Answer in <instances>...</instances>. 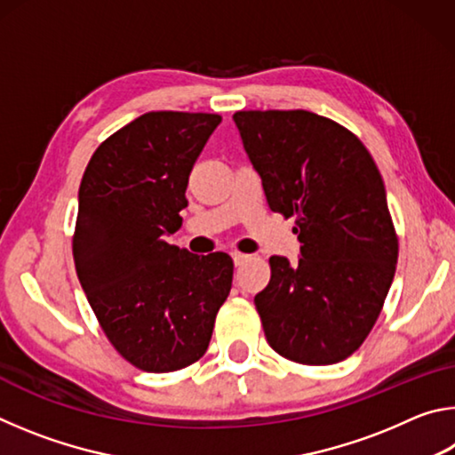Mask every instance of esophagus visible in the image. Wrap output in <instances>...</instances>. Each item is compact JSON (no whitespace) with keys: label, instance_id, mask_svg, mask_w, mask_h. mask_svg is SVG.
<instances>
[{"label":"esophagus","instance_id":"esophagus-1","mask_svg":"<svg viewBox=\"0 0 455 455\" xmlns=\"http://www.w3.org/2000/svg\"><path fill=\"white\" fill-rule=\"evenodd\" d=\"M251 257L249 255H243V252H233V260H235V265L236 267H241L243 263H246V260H249Z\"/></svg>","mask_w":455,"mask_h":455}]
</instances>
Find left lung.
I'll use <instances>...</instances> for the list:
<instances>
[{"instance_id":"obj_1","label":"left lung","mask_w":455,"mask_h":455,"mask_svg":"<svg viewBox=\"0 0 455 455\" xmlns=\"http://www.w3.org/2000/svg\"><path fill=\"white\" fill-rule=\"evenodd\" d=\"M273 212L295 217L301 257H271L255 297L267 341L303 365L347 359L379 317L397 265L383 179L355 134L307 110L236 112Z\"/></svg>"}]
</instances>
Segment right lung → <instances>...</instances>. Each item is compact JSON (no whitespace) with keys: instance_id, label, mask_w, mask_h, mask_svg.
<instances>
[{"instance_id":"obj_1","label":"right lung","mask_w":455,"mask_h":455,"mask_svg":"<svg viewBox=\"0 0 455 455\" xmlns=\"http://www.w3.org/2000/svg\"><path fill=\"white\" fill-rule=\"evenodd\" d=\"M219 114L148 112L98 146L82 176L74 263L92 311L122 357L168 373L209 349L233 284L227 252L168 244L188 176Z\"/></svg>"}]
</instances>
